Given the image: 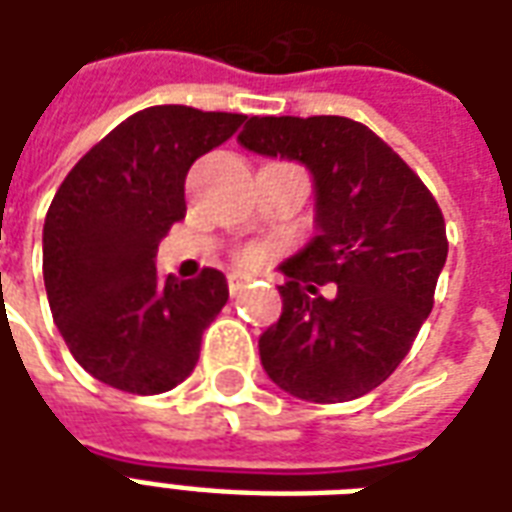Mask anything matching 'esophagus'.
Listing matches in <instances>:
<instances>
[{"label": "esophagus", "instance_id": "34e87169", "mask_svg": "<svg viewBox=\"0 0 512 512\" xmlns=\"http://www.w3.org/2000/svg\"><path fill=\"white\" fill-rule=\"evenodd\" d=\"M246 285H249V279H246L244 274H230V277H227V288H230V293H233V296H238V293H241Z\"/></svg>", "mask_w": 512, "mask_h": 512}]
</instances>
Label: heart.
I'll return each mask as SVG.
<instances>
[{"label":"heart","instance_id":"b5f03b06","mask_svg":"<svg viewBox=\"0 0 512 512\" xmlns=\"http://www.w3.org/2000/svg\"><path fill=\"white\" fill-rule=\"evenodd\" d=\"M246 263H257V255L252 252V255H246Z\"/></svg>","mask_w":512,"mask_h":512}]
</instances>
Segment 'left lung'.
Instances as JSON below:
<instances>
[{
	"mask_svg": "<svg viewBox=\"0 0 512 512\" xmlns=\"http://www.w3.org/2000/svg\"><path fill=\"white\" fill-rule=\"evenodd\" d=\"M238 145L310 172L315 235L279 271L282 315L260 365L288 395L343 403L384 384L433 310L447 260L444 216L425 183L348 117H252ZM338 282L334 300L315 284Z\"/></svg>",
	"mask_w": 512,
	"mask_h": 512,
	"instance_id": "obj_1",
	"label": "left lung"
}]
</instances>
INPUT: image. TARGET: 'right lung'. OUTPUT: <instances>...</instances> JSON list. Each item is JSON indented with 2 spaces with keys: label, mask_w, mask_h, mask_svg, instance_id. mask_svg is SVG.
Instances as JSON below:
<instances>
[{
  "label": "right lung",
  "mask_w": 512,
  "mask_h": 512,
  "mask_svg": "<svg viewBox=\"0 0 512 512\" xmlns=\"http://www.w3.org/2000/svg\"><path fill=\"white\" fill-rule=\"evenodd\" d=\"M244 115L150 106L123 120L68 172L43 224V282L73 359L98 381L161 395L186 381L227 279L156 274L158 241L186 216L189 167Z\"/></svg>",
  "instance_id": "right-lung-1"
}]
</instances>
